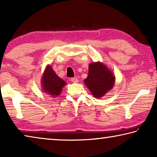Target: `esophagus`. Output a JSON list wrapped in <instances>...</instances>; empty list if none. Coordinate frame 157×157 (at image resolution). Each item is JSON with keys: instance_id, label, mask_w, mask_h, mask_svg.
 <instances>
[{"instance_id": "34e87169", "label": "esophagus", "mask_w": 157, "mask_h": 157, "mask_svg": "<svg viewBox=\"0 0 157 157\" xmlns=\"http://www.w3.org/2000/svg\"><path fill=\"white\" fill-rule=\"evenodd\" d=\"M71 81L72 82H73V83H78V78H73L71 79Z\"/></svg>"}]
</instances>
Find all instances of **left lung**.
I'll use <instances>...</instances> for the list:
<instances>
[{
  "instance_id": "8db88e82",
  "label": "left lung",
  "mask_w": 157,
  "mask_h": 157,
  "mask_svg": "<svg viewBox=\"0 0 157 157\" xmlns=\"http://www.w3.org/2000/svg\"><path fill=\"white\" fill-rule=\"evenodd\" d=\"M84 82L94 96L100 98L113 88L115 76L104 63L94 62L90 63L88 76Z\"/></svg>"
}]
</instances>
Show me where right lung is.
<instances>
[{
    "instance_id": "right-lung-1",
    "label": "right lung",
    "mask_w": 157,
    "mask_h": 157,
    "mask_svg": "<svg viewBox=\"0 0 157 157\" xmlns=\"http://www.w3.org/2000/svg\"><path fill=\"white\" fill-rule=\"evenodd\" d=\"M41 78L42 90L52 97L60 95L62 88L66 84L63 79L57 76L50 65L46 66Z\"/></svg>"
}]
</instances>
